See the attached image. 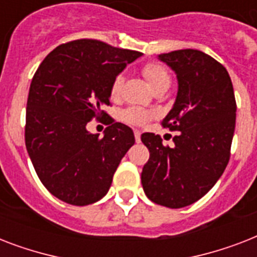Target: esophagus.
Segmentation results:
<instances>
[{"instance_id":"esophagus-1","label":"esophagus","mask_w":257,"mask_h":257,"mask_svg":"<svg viewBox=\"0 0 257 257\" xmlns=\"http://www.w3.org/2000/svg\"><path fill=\"white\" fill-rule=\"evenodd\" d=\"M140 137H141V132L139 129H135V139H136L137 143H140Z\"/></svg>"}]
</instances>
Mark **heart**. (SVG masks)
Returning <instances> with one entry per match:
<instances>
[{"label":"heart","instance_id":"1","mask_svg":"<svg viewBox=\"0 0 257 257\" xmlns=\"http://www.w3.org/2000/svg\"><path fill=\"white\" fill-rule=\"evenodd\" d=\"M143 74L149 82V85L152 86L155 92L161 90V89H167L171 84V74L168 69L165 68L163 64L159 62H148L143 66ZM124 84V77L122 74H117L116 77L113 78L112 84H110V97L116 98L120 96L121 89ZM153 114L147 109L137 108V106H129L124 109L120 113L121 120L131 125H144L151 120Z\"/></svg>","mask_w":257,"mask_h":257}]
</instances>
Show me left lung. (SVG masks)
<instances>
[{
  "label": "left lung",
  "instance_id": "left-lung-1",
  "mask_svg": "<svg viewBox=\"0 0 257 257\" xmlns=\"http://www.w3.org/2000/svg\"><path fill=\"white\" fill-rule=\"evenodd\" d=\"M175 70L179 90L161 125L179 132L175 147L163 145L155 133H143L149 149L141 184L149 200L168 208H183L201 199L223 175L231 156L236 100L227 69L196 49L159 56Z\"/></svg>",
  "mask_w": 257,
  "mask_h": 257
}]
</instances>
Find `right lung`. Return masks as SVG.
<instances>
[{
  "mask_svg": "<svg viewBox=\"0 0 257 257\" xmlns=\"http://www.w3.org/2000/svg\"><path fill=\"white\" fill-rule=\"evenodd\" d=\"M141 54L82 38L57 46L38 66L26 104L25 144L38 179L57 199L88 205L108 193L135 135L102 106L110 105L113 78ZM92 118H108L104 138L86 131Z\"/></svg>",
  "mask_w": 257,
  "mask_h": 257,
  "instance_id": "add662e5",
  "label": "right lung"
}]
</instances>
